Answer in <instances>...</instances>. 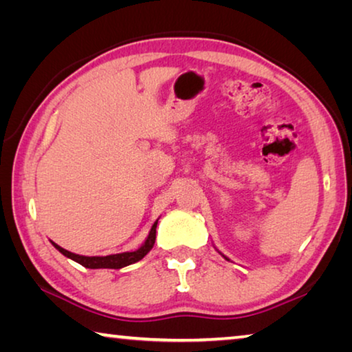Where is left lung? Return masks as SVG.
Listing matches in <instances>:
<instances>
[{
    "label": "left lung",
    "instance_id": "1",
    "mask_svg": "<svg viewBox=\"0 0 352 352\" xmlns=\"http://www.w3.org/2000/svg\"><path fill=\"white\" fill-rule=\"evenodd\" d=\"M220 254H222V253H220ZM222 256H223V258H225V259H226V261H230V259H228V258H226V256H225V254H222Z\"/></svg>",
    "mask_w": 352,
    "mask_h": 352
}]
</instances>
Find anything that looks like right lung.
Returning a JSON list of instances; mask_svg holds the SVG:
<instances>
[{"instance_id":"obj_1","label":"right lung","mask_w":352,"mask_h":352,"mask_svg":"<svg viewBox=\"0 0 352 352\" xmlns=\"http://www.w3.org/2000/svg\"><path fill=\"white\" fill-rule=\"evenodd\" d=\"M157 223L158 220L152 225V228L148 231V236L144 241V243H142L138 250H135V252H124V253L109 254V256H82V254L68 252V250L57 245L56 242L51 241V243L63 256L79 262V264L85 267V269H122V267H127L130 264H135V262L141 261L148 252H151L155 243V237H157Z\"/></svg>"}]
</instances>
